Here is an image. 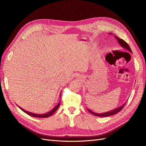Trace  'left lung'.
Returning a JSON list of instances; mask_svg holds the SVG:
<instances>
[{
  "instance_id": "8db88e82",
  "label": "left lung",
  "mask_w": 146,
  "mask_h": 146,
  "mask_svg": "<svg viewBox=\"0 0 146 146\" xmlns=\"http://www.w3.org/2000/svg\"><path fill=\"white\" fill-rule=\"evenodd\" d=\"M115 37H116V38L117 39V40H118V41H119V44H120V45H121L123 48H125L126 49L128 50V51H130V52H132L130 47L129 46V45L127 44V42H125V41L119 38V37H117L116 36H115ZM125 104H126V103H124L122 106H120V107L117 108V109L114 110H112V111H111L107 112H105V113H102V114L95 113V112H92V111H90V110H88V109H87V110L89 111V112H90V113L92 114H93V115H94L98 116V117H108V116L112 115H114V114H115L118 113L119 112H120V111H121V110L123 109V108L125 106Z\"/></svg>"
}]
</instances>
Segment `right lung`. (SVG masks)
Segmentation results:
<instances>
[{
  "instance_id": "1",
  "label": "right lung",
  "mask_w": 146,
  "mask_h": 146,
  "mask_svg": "<svg viewBox=\"0 0 146 146\" xmlns=\"http://www.w3.org/2000/svg\"><path fill=\"white\" fill-rule=\"evenodd\" d=\"M60 102L59 103V104H58V105H57L56 107L54 108L53 109H52L51 111H49V112H48V113L44 114H36L31 113V112H28V111H25L24 110L22 109V108H19V106H18V107H19V108H20V109L21 110L23 111H24V112H25V113H26V114H27L28 115H31V116H32V117H39V118H46V117H49V116H51V115H52L54 113V112L57 111V110L58 109V108H59V106H60Z\"/></svg>"
}]
</instances>
